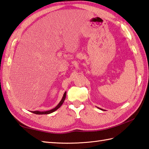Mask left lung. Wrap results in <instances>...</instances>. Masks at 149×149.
Instances as JSON below:
<instances>
[{"label": "left lung", "mask_w": 149, "mask_h": 149, "mask_svg": "<svg viewBox=\"0 0 149 149\" xmlns=\"http://www.w3.org/2000/svg\"><path fill=\"white\" fill-rule=\"evenodd\" d=\"M100 109H101V110H102V109H101V108H100Z\"/></svg>", "instance_id": "8db88e82"}]
</instances>
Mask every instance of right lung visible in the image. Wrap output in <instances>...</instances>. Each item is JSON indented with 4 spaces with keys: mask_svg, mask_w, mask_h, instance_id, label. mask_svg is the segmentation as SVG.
I'll use <instances>...</instances> for the list:
<instances>
[{
    "mask_svg": "<svg viewBox=\"0 0 149 149\" xmlns=\"http://www.w3.org/2000/svg\"><path fill=\"white\" fill-rule=\"evenodd\" d=\"M65 96H66V92H64V94L63 95V97H62L61 101L59 102V103L57 104V106L56 107H55L54 108L52 109V110H48V111H32V113H34L35 114H38V115H45V114H49L51 113H53V112L56 111L57 110V109H58L59 108H60L62 104H63V102H64V100L65 99Z\"/></svg>",
    "mask_w": 149,
    "mask_h": 149,
    "instance_id": "add662e5",
    "label": "right lung"
}]
</instances>
